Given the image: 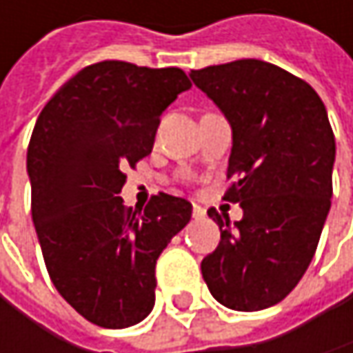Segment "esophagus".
<instances>
[{"label":"esophagus","mask_w":353,"mask_h":353,"mask_svg":"<svg viewBox=\"0 0 353 353\" xmlns=\"http://www.w3.org/2000/svg\"><path fill=\"white\" fill-rule=\"evenodd\" d=\"M204 214H206V212H204V208H200V206H196V204H194V210H192V216H194V219L198 221V219H204Z\"/></svg>","instance_id":"1"}]
</instances>
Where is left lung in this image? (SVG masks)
Here are the masks:
<instances>
[{"label": "left lung", "instance_id": "8db88e82", "mask_svg": "<svg viewBox=\"0 0 353 353\" xmlns=\"http://www.w3.org/2000/svg\"><path fill=\"white\" fill-rule=\"evenodd\" d=\"M231 124L225 200L243 219L214 208L219 247L202 259L210 294L233 311L278 305L307 272L331 208L335 137L317 92L257 59L190 73Z\"/></svg>", "mask_w": 353, "mask_h": 353}]
</instances>
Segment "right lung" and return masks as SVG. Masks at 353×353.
<instances>
[{
	"label": "right lung",
	"instance_id": "1",
	"mask_svg": "<svg viewBox=\"0 0 353 353\" xmlns=\"http://www.w3.org/2000/svg\"><path fill=\"white\" fill-rule=\"evenodd\" d=\"M192 83L177 67L102 61L81 69L42 108L28 145L32 223L59 294L106 329L141 323L155 307V263L190 223L183 198L124 208L128 165L147 157L159 116Z\"/></svg>",
	"mask_w": 353,
	"mask_h": 353
}]
</instances>
